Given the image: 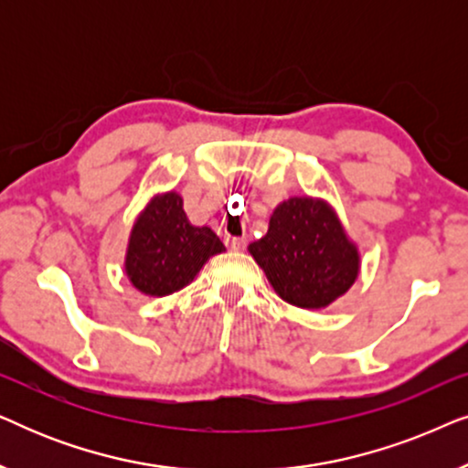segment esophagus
<instances>
[{
    "label": "esophagus",
    "mask_w": 468,
    "mask_h": 468,
    "mask_svg": "<svg viewBox=\"0 0 468 468\" xmlns=\"http://www.w3.org/2000/svg\"><path fill=\"white\" fill-rule=\"evenodd\" d=\"M226 245L229 249H234V251H239V249H245L247 247V240L245 239H236V236H228Z\"/></svg>",
    "instance_id": "1"
}]
</instances>
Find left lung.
Wrapping results in <instances>:
<instances>
[{
	"instance_id": "obj_1",
	"label": "left lung",
	"mask_w": 468,
	"mask_h": 468,
	"mask_svg": "<svg viewBox=\"0 0 468 468\" xmlns=\"http://www.w3.org/2000/svg\"><path fill=\"white\" fill-rule=\"evenodd\" d=\"M285 303L324 309L354 285L360 255L324 200L290 197L271 217L266 236L249 245Z\"/></svg>"
}]
</instances>
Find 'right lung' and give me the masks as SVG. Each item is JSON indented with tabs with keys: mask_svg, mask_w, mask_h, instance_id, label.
Returning <instances> with one entry per match:
<instances>
[{
	"mask_svg": "<svg viewBox=\"0 0 468 468\" xmlns=\"http://www.w3.org/2000/svg\"><path fill=\"white\" fill-rule=\"evenodd\" d=\"M226 251L210 228L191 226L183 197H153L133 223L127 247L125 272L146 296H168L189 285L208 258Z\"/></svg>",
	"mask_w": 468,
	"mask_h": 468,
	"instance_id": "1",
	"label": "right lung"
}]
</instances>
